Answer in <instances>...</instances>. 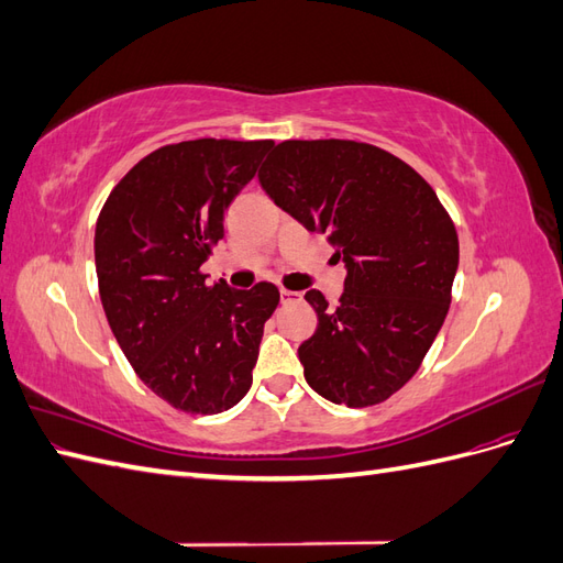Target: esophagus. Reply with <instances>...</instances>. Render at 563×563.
<instances>
[{
    "label": "esophagus",
    "instance_id": "1",
    "mask_svg": "<svg viewBox=\"0 0 563 563\" xmlns=\"http://www.w3.org/2000/svg\"><path fill=\"white\" fill-rule=\"evenodd\" d=\"M279 298H282V302L286 305V302H298L302 296H300L298 291H288V288H282V291H279Z\"/></svg>",
    "mask_w": 563,
    "mask_h": 563
}]
</instances>
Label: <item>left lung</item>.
<instances>
[{
	"label": "left lung",
	"mask_w": 563,
	"mask_h": 563,
	"mask_svg": "<svg viewBox=\"0 0 563 563\" xmlns=\"http://www.w3.org/2000/svg\"><path fill=\"white\" fill-rule=\"evenodd\" d=\"M263 190L347 267L335 310L308 291L317 331L298 347L323 399L364 408L416 376L446 319L457 232L437 192L389 152L356 141H284L258 172Z\"/></svg>",
	"instance_id": "obj_1"
}]
</instances>
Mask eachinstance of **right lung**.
I'll list each match as a JSON object with an SVG mask.
<instances>
[{
    "instance_id": "1",
    "label": "right lung",
    "mask_w": 563,
    "mask_h": 563,
    "mask_svg": "<svg viewBox=\"0 0 563 563\" xmlns=\"http://www.w3.org/2000/svg\"><path fill=\"white\" fill-rule=\"evenodd\" d=\"M272 145H164L114 185L98 216L96 275L110 329L139 378L185 413H220L244 399L279 305L275 284L240 291L207 284L201 272L225 234V209Z\"/></svg>"
}]
</instances>
